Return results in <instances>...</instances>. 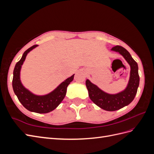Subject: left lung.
<instances>
[{
	"label": "left lung",
	"instance_id": "obj_1",
	"mask_svg": "<svg viewBox=\"0 0 154 154\" xmlns=\"http://www.w3.org/2000/svg\"><path fill=\"white\" fill-rule=\"evenodd\" d=\"M112 51L122 54L130 66V79L125 90L116 94H109L101 91L88 80L85 82L90 99L97 106L107 111L117 110L129 105L136 96L139 84L137 63L128 51L119 45L114 46Z\"/></svg>",
	"mask_w": 154,
	"mask_h": 154
}]
</instances>
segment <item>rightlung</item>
Masks as SVG:
<instances>
[{"mask_svg":"<svg viewBox=\"0 0 154 154\" xmlns=\"http://www.w3.org/2000/svg\"><path fill=\"white\" fill-rule=\"evenodd\" d=\"M37 46L38 45H34L27 49L21 59L16 63L13 71L12 86L18 100L27 110L39 114H45L55 109L62 101L66 94L67 87L73 80L74 74L47 95L36 96L32 94L22 85L20 80V72L27 53Z\"/></svg>","mask_w":154,"mask_h":154,"instance_id":"add662e5","label":"right lung"}]
</instances>
